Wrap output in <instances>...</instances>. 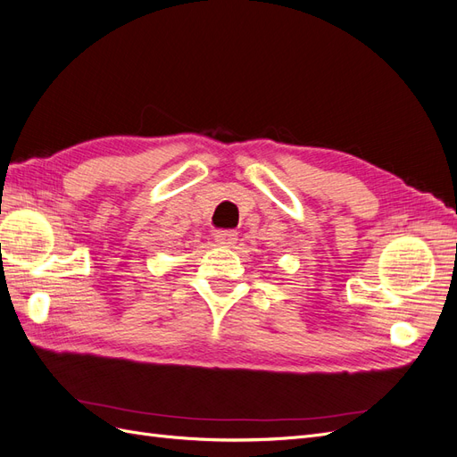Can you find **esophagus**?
Here are the masks:
<instances>
[{
    "label": "esophagus",
    "mask_w": 457,
    "mask_h": 457,
    "mask_svg": "<svg viewBox=\"0 0 457 457\" xmlns=\"http://www.w3.org/2000/svg\"><path fill=\"white\" fill-rule=\"evenodd\" d=\"M213 238L220 245H232V244H237V240H238V232L237 230H230V228H227V230H215Z\"/></svg>",
    "instance_id": "esophagus-1"
}]
</instances>
